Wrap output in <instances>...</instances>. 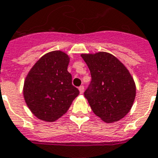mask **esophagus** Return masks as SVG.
<instances>
[{"label":"esophagus","mask_w":158,"mask_h":158,"mask_svg":"<svg viewBox=\"0 0 158 158\" xmlns=\"http://www.w3.org/2000/svg\"><path fill=\"white\" fill-rule=\"evenodd\" d=\"M79 93H80V94H83V93H84V91H85V87H84L83 85L79 86Z\"/></svg>","instance_id":"1"}]
</instances>
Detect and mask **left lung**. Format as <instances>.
I'll list each match as a JSON object with an SVG mask.
<instances>
[{"label":"left lung","instance_id":"1","mask_svg":"<svg viewBox=\"0 0 158 158\" xmlns=\"http://www.w3.org/2000/svg\"><path fill=\"white\" fill-rule=\"evenodd\" d=\"M81 57L92 78L85 97L93 112L106 123L121 120L131 110L135 97V84L129 70L109 52L82 53Z\"/></svg>","mask_w":158,"mask_h":158}]
</instances>
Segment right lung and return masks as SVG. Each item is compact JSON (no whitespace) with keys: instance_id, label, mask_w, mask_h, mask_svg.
Here are the masks:
<instances>
[{"instance_id":"add662e5","label":"right lung","mask_w":158,"mask_h":158,"mask_svg":"<svg viewBox=\"0 0 158 158\" xmlns=\"http://www.w3.org/2000/svg\"><path fill=\"white\" fill-rule=\"evenodd\" d=\"M69 56L55 50L42 56L24 80L23 97L31 112L39 120L53 122L68 111L79 94L68 72Z\"/></svg>"}]
</instances>
